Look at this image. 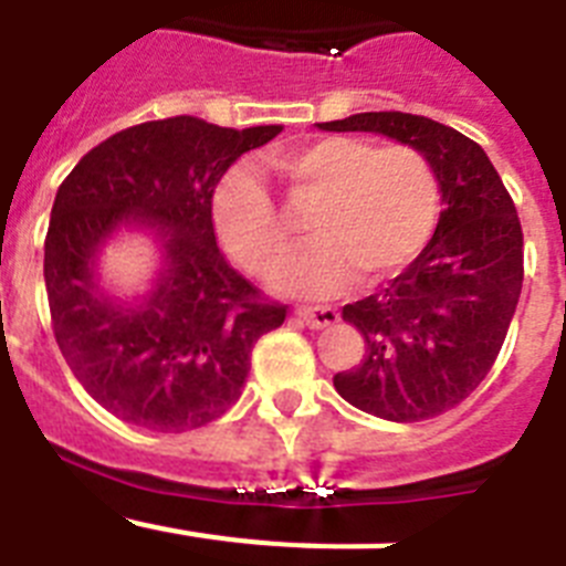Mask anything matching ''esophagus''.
<instances>
[{
    "label": "esophagus",
    "instance_id": "1",
    "mask_svg": "<svg viewBox=\"0 0 566 566\" xmlns=\"http://www.w3.org/2000/svg\"><path fill=\"white\" fill-rule=\"evenodd\" d=\"M294 314H297L308 328H326L339 319V312L332 306H300Z\"/></svg>",
    "mask_w": 566,
    "mask_h": 566
}]
</instances>
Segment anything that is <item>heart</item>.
I'll return each instance as SVG.
<instances>
[{"mask_svg":"<svg viewBox=\"0 0 566 566\" xmlns=\"http://www.w3.org/2000/svg\"><path fill=\"white\" fill-rule=\"evenodd\" d=\"M292 212H306L314 240L274 274L294 294H334L359 274L379 283L402 272L431 240L439 221V178L411 144L377 147L354 135H323L272 155ZM212 221L227 252L247 272L266 274L294 247L286 214L260 175L234 167L212 198Z\"/></svg>","mask_w":566,"mask_h":566,"instance_id":"heart-1","label":"heart"}]
</instances>
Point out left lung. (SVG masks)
Listing matches in <instances>:
<instances>
[{"instance_id":"left-lung-1","label":"left lung","mask_w":566,"mask_h":566,"mask_svg":"<svg viewBox=\"0 0 566 566\" xmlns=\"http://www.w3.org/2000/svg\"><path fill=\"white\" fill-rule=\"evenodd\" d=\"M319 129L382 133L422 149L437 169V232L388 289L343 306L365 352L352 371L334 374V388L388 422L439 417L476 391L507 337L524 280L516 203L484 149L433 118L388 109Z\"/></svg>"}]
</instances>
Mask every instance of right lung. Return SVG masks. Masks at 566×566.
<instances>
[{"label":"right lung","mask_w":566,"mask_h":566,"mask_svg":"<svg viewBox=\"0 0 566 566\" xmlns=\"http://www.w3.org/2000/svg\"><path fill=\"white\" fill-rule=\"evenodd\" d=\"M283 127H218L192 115L144 122L90 149L62 181L44 238L50 323L84 391L118 419L181 433L227 413L260 337L286 306L229 266L212 195L240 155ZM118 226L163 238L154 292L127 307L97 292L95 252Z\"/></svg>","instance_id":"add662e5"}]
</instances>
